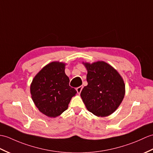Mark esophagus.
<instances>
[{
    "mask_svg": "<svg viewBox=\"0 0 153 153\" xmlns=\"http://www.w3.org/2000/svg\"><path fill=\"white\" fill-rule=\"evenodd\" d=\"M82 88H83V87L82 86H80V87H77V88H76V91H77V93H78V94H80L81 93V91H82Z\"/></svg>",
    "mask_w": 153,
    "mask_h": 153,
    "instance_id": "34e87169",
    "label": "esophagus"
}]
</instances>
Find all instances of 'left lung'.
<instances>
[{"mask_svg": "<svg viewBox=\"0 0 153 153\" xmlns=\"http://www.w3.org/2000/svg\"><path fill=\"white\" fill-rule=\"evenodd\" d=\"M83 64L87 70L88 85L81 97L88 111L97 117L110 115L119 108L125 95V84L119 73L107 62Z\"/></svg>", "mask_w": 153, "mask_h": 153, "instance_id": "obj_1", "label": "left lung"}]
</instances>
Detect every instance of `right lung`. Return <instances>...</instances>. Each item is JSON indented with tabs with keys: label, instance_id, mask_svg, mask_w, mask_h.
Masks as SVG:
<instances>
[{
	"label": "right lung",
	"instance_id": "add662e5",
	"mask_svg": "<svg viewBox=\"0 0 153 153\" xmlns=\"http://www.w3.org/2000/svg\"><path fill=\"white\" fill-rule=\"evenodd\" d=\"M65 66V63L59 61L48 64L35 76L30 84V94L35 105L49 117L55 118L61 115L77 93L69 85Z\"/></svg>",
	"mask_w": 153,
	"mask_h": 153
}]
</instances>
